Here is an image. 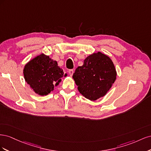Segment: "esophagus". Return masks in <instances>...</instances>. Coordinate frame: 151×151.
Returning <instances> with one entry per match:
<instances>
[{"label": "esophagus", "instance_id": "obj_1", "mask_svg": "<svg viewBox=\"0 0 151 151\" xmlns=\"http://www.w3.org/2000/svg\"><path fill=\"white\" fill-rule=\"evenodd\" d=\"M68 74H69L70 77H72L73 74H74V70H70L69 71H68Z\"/></svg>", "mask_w": 151, "mask_h": 151}]
</instances>
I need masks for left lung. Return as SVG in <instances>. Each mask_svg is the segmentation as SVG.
Masks as SVG:
<instances>
[{
	"mask_svg": "<svg viewBox=\"0 0 151 151\" xmlns=\"http://www.w3.org/2000/svg\"><path fill=\"white\" fill-rule=\"evenodd\" d=\"M115 65L106 55L93 53L86 58L84 64L73 74L79 93L91 101L106 95L116 79Z\"/></svg>",
	"mask_w": 151,
	"mask_h": 151,
	"instance_id": "obj_1",
	"label": "left lung"
}]
</instances>
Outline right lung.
I'll return each instance as SVG.
<instances>
[{"mask_svg":"<svg viewBox=\"0 0 151 151\" xmlns=\"http://www.w3.org/2000/svg\"><path fill=\"white\" fill-rule=\"evenodd\" d=\"M23 74L25 81L34 92L46 96L54 90L62 81L63 74L57 62L48 55L41 53L32 58L24 65Z\"/></svg>","mask_w":151,"mask_h":151,"instance_id":"obj_1","label":"right lung"}]
</instances>
